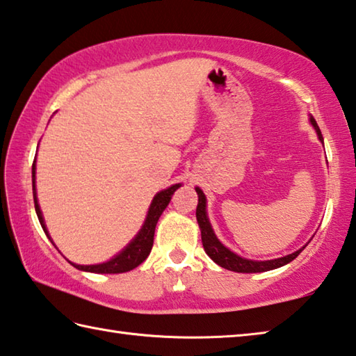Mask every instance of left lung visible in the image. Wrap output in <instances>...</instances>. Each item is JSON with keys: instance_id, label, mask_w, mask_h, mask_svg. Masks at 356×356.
Segmentation results:
<instances>
[{"instance_id": "8db88e82", "label": "left lung", "mask_w": 356, "mask_h": 356, "mask_svg": "<svg viewBox=\"0 0 356 356\" xmlns=\"http://www.w3.org/2000/svg\"><path fill=\"white\" fill-rule=\"evenodd\" d=\"M309 123L313 124V128L316 129L317 137L319 140L323 143V137L319 127L314 120L313 115H309ZM197 195H198V204H197V222L198 227H200L202 232V242H203V248L207 252L208 257L214 261L216 264H219L220 267L227 270H233V272H241V273H257V272H267V270H273L278 269L284 264H289L292 259H296L305 247L298 248L297 252L286 254V257L277 258V259H267V261H254V259H247L242 258L239 254H236L234 252L229 250L222 242L217 239V236L214 233L213 227H211V222L208 219V213H207V197H204L203 191L200 188H195Z\"/></svg>"}]
</instances>
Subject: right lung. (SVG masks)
I'll use <instances>...</instances> for the list:
<instances>
[{
  "label": "right lung",
  "instance_id": "obj_1",
  "mask_svg": "<svg viewBox=\"0 0 356 356\" xmlns=\"http://www.w3.org/2000/svg\"><path fill=\"white\" fill-rule=\"evenodd\" d=\"M178 188H181V183L173 184L170 188H167L164 191L158 192L153 197L152 204H149L148 213L145 217V222H143L142 228L139 229L133 239H131L129 244L123 248L120 253H117L114 258H111L109 261L102 264H90V266H83V264H74L72 261H68L72 266L76 267L78 270L83 272H92V273H123V272H129L136 269L137 266L142 264L143 261L147 259V257L152 252L153 247V239H154V229H156V223H158L161 214L164 213V209L167 208V204L170 203V198L175 194V191ZM33 195H34V207H35V214L39 217V222L43 228V232L48 236V239L53 242L51 236H49L45 220H43L42 211L39 207V202H37V191H35V159L33 164ZM54 245V242H53Z\"/></svg>",
  "mask_w": 356,
  "mask_h": 356
}]
</instances>
